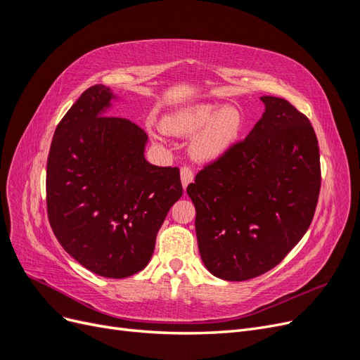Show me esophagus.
<instances>
[{"instance_id":"1","label":"esophagus","mask_w":360,"mask_h":360,"mask_svg":"<svg viewBox=\"0 0 360 360\" xmlns=\"http://www.w3.org/2000/svg\"><path fill=\"white\" fill-rule=\"evenodd\" d=\"M180 176H181V184L183 188H186L189 183L193 180V169L191 167H181L180 169Z\"/></svg>"}]
</instances>
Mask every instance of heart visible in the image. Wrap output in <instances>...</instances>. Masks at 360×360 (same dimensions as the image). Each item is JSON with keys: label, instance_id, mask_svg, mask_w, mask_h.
<instances>
[{"label": "heart", "instance_id": "obj_1", "mask_svg": "<svg viewBox=\"0 0 360 360\" xmlns=\"http://www.w3.org/2000/svg\"><path fill=\"white\" fill-rule=\"evenodd\" d=\"M163 129L172 135L201 132L192 141V155L200 160H212L231 147L242 129V115L236 108L219 111L217 105L200 103L184 108L163 120Z\"/></svg>", "mask_w": 360, "mask_h": 360}]
</instances>
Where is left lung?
<instances>
[{"label": "left lung", "instance_id": "1", "mask_svg": "<svg viewBox=\"0 0 360 360\" xmlns=\"http://www.w3.org/2000/svg\"><path fill=\"white\" fill-rule=\"evenodd\" d=\"M249 135L209 162L188 186L202 263L226 281L278 266L309 228L321 186L320 150L308 117L263 96Z\"/></svg>", "mask_w": 360, "mask_h": 360}]
</instances>
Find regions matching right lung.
Returning <instances> with one entry per match:
<instances>
[{"label": "right lung", "instance_id": "obj_1", "mask_svg": "<svg viewBox=\"0 0 360 360\" xmlns=\"http://www.w3.org/2000/svg\"><path fill=\"white\" fill-rule=\"evenodd\" d=\"M111 99L110 89L93 85L61 118L48 155L46 207L64 250L93 274L118 279L148 264L183 188L177 167L146 160L143 129L103 115Z\"/></svg>", "mask_w": 360, "mask_h": 360}]
</instances>
